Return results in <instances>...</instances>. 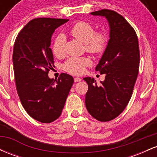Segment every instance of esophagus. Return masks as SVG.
<instances>
[{"instance_id":"obj_1","label":"esophagus","mask_w":157,"mask_h":157,"mask_svg":"<svg viewBox=\"0 0 157 157\" xmlns=\"http://www.w3.org/2000/svg\"><path fill=\"white\" fill-rule=\"evenodd\" d=\"M74 80H75V82H80V81H81V78H80V77H75V78L74 79Z\"/></svg>"}]
</instances>
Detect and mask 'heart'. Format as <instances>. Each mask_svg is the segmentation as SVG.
<instances>
[{"label": "heart", "instance_id": "heart-1", "mask_svg": "<svg viewBox=\"0 0 157 157\" xmlns=\"http://www.w3.org/2000/svg\"><path fill=\"white\" fill-rule=\"evenodd\" d=\"M94 26L86 21H78L69 29L68 32L73 37L85 44L86 49L90 53L99 55L105 51L107 46V34L103 32H95ZM66 40L63 35H60L56 37L52 46L53 54L60 57L64 53V45ZM91 64V60L86 57H70L63 65L66 71L73 75H80L85 68Z\"/></svg>", "mask_w": 157, "mask_h": 157}]
</instances>
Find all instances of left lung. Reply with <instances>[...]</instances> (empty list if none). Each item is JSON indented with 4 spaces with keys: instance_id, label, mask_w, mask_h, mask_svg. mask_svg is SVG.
Listing matches in <instances>:
<instances>
[{
    "instance_id": "left-lung-1",
    "label": "left lung",
    "mask_w": 157,
    "mask_h": 157,
    "mask_svg": "<svg viewBox=\"0 0 157 157\" xmlns=\"http://www.w3.org/2000/svg\"><path fill=\"white\" fill-rule=\"evenodd\" d=\"M92 15L105 17L110 27V39L97 71L105 74V80L97 85L91 77H85L89 86L86 107L98 121L112 120L121 113L129 102L140 67L137 35L133 27L117 12L101 10Z\"/></svg>"
}]
</instances>
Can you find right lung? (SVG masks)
Wrapping results in <instances>:
<instances>
[{"mask_svg":"<svg viewBox=\"0 0 157 157\" xmlns=\"http://www.w3.org/2000/svg\"><path fill=\"white\" fill-rule=\"evenodd\" d=\"M68 19L40 17L32 20L22 29L14 45V73L17 94L28 114L44 123L55 121L62 113L74 79L63 73L50 79L54 66L51 48L55 30Z\"/></svg>","mask_w":157,"mask_h":157,"instance_id":"right-lung-1","label":"right lung"}]
</instances>
